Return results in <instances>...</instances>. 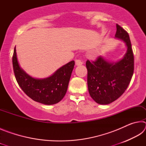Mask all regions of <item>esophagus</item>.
I'll list each match as a JSON object with an SVG mask.
<instances>
[{"label": "esophagus", "mask_w": 146, "mask_h": 146, "mask_svg": "<svg viewBox=\"0 0 146 146\" xmlns=\"http://www.w3.org/2000/svg\"><path fill=\"white\" fill-rule=\"evenodd\" d=\"M82 64H83V62L82 60H81V59L78 58V59H76L75 60V65L76 66H80V65H82Z\"/></svg>", "instance_id": "1"}]
</instances>
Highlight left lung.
I'll return each instance as SVG.
<instances>
[{
	"label": "left lung",
	"instance_id": "8db88e82",
	"mask_svg": "<svg viewBox=\"0 0 146 146\" xmlns=\"http://www.w3.org/2000/svg\"><path fill=\"white\" fill-rule=\"evenodd\" d=\"M115 38L127 46L123 57L110 62L100 56L95 61H86L88 86L91 97L99 104H108L118 99L129 86L134 71V56L127 32L117 24Z\"/></svg>",
	"mask_w": 146,
	"mask_h": 146
}]
</instances>
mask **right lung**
<instances>
[{
  "label": "right lung",
  "mask_w": 146,
  "mask_h": 146,
  "mask_svg": "<svg viewBox=\"0 0 146 146\" xmlns=\"http://www.w3.org/2000/svg\"><path fill=\"white\" fill-rule=\"evenodd\" d=\"M12 62L17 82L32 100L43 104L52 105L60 102L65 96L75 66L74 60L62 66L51 76L42 79L33 78L20 67L15 48Z\"/></svg>",
  "instance_id": "right-lung-1"
}]
</instances>
